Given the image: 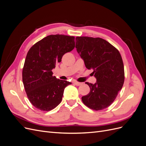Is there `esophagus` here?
<instances>
[{"label":"esophagus","instance_id":"34e87169","mask_svg":"<svg viewBox=\"0 0 146 146\" xmlns=\"http://www.w3.org/2000/svg\"><path fill=\"white\" fill-rule=\"evenodd\" d=\"M74 83L75 84V85H76V86H80V85H82V83H80V82H77V81H74Z\"/></svg>","mask_w":146,"mask_h":146}]
</instances>
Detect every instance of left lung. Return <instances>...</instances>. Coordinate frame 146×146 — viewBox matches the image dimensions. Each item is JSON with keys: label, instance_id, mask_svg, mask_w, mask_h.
Wrapping results in <instances>:
<instances>
[{"label": "left lung", "instance_id": "8db88e82", "mask_svg": "<svg viewBox=\"0 0 146 146\" xmlns=\"http://www.w3.org/2000/svg\"><path fill=\"white\" fill-rule=\"evenodd\" d=\"M76 48L86 68L93 69L94 84L86 82L89 94L82 98L83 104L94 110L107 108L115 100L124 82V68L116 48L100 38L77 36Z\"/></svg>", "mask_w": 146, "mask_h": 146}]
</instances>
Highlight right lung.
Instances as JSON below:
<instances>
[{
	"instance_id": "obj_1",
	"label": "right lung",
	"mask_w": 146,
	"mask_h": 146,
	"mask_svg": "<svg viewBox=\"0 0 146 146\" xmlns=\"http://www.w3.org/2000/svg\"><path fill=\"white\" fill-rule=\"evenodd\" d=\"M75 38L63 35H48L29 50L23 70V81L28 98L34 107L50 111L62 100L65 88L71 84L53 76L52 70L66 53L75 47Z\"/></svg>"
}]
</instances>
